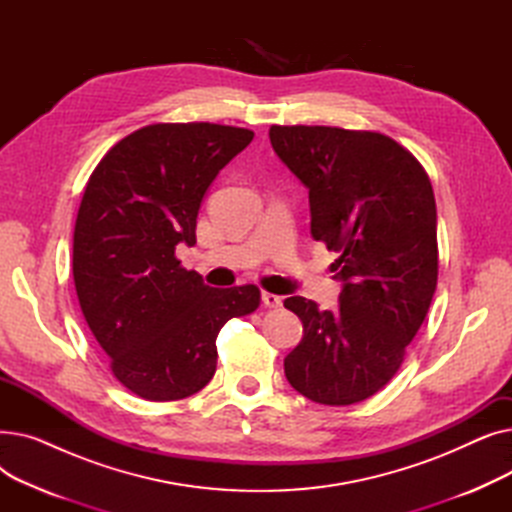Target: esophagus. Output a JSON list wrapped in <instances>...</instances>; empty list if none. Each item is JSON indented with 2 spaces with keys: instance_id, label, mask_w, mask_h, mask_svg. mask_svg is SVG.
<instances>
[{
  "instance_id": "1",
  "label": "esophagus",
  "mask_w": 512,
  "mask_h": 512,
  "mask_svg": "<svg viewBox=\"0 0 512 512\" xmlns=\"http://www.w3.org/2000/svg\"><path fill=\"white\" fill-rule=\"evenodd\" d=\"M261 303L270 309H278V307H282V297H278V294H272V292H261Z\"/></svg>"
}]
</instances>
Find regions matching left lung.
I'll use <instances>...</instances> for the list:
<instances>
[{
  "mask_svg": "<svg viewBox=\"0 0 512 512\" xmlns=\"http://www.w3.org/2000/svg\"><path fill=\"white\" fill-rule=\"evenodd\" d=\"M282 164L309 191L311 236L338 253L336 311L290 297L303 340L284 359L290 386L319 405H355L405 359L438 282L436 199L419 161L380 132L272 126Z\"/></svg>",
  "mask_w": 512,
  "mask_h": 512,
  "instance_id": "8db88e82",
  "label": "left lung"
}]
</instances>
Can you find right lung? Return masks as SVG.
Segmentation results:
<instances>
[{
	"label": "right lung",
	"instance_id": "obj_1",
	"mask_svg": "<svg viewBox=\"0 0 512 512\" xmlns=\"http://www.w3.org/2000/svg\"><path fill=\"white\" fill-rule=\"evenodd\" d=\"M253 137L209 122L151 124L107 151L87 182L72 247L78 303L116 380L145 400L207 386L220 330L259 307L257 286L211 288L174 255L195 245L207 188Z\"/></svg>",
	"mask_w": 512,
	"mask_h": 512
}]
</instances>
